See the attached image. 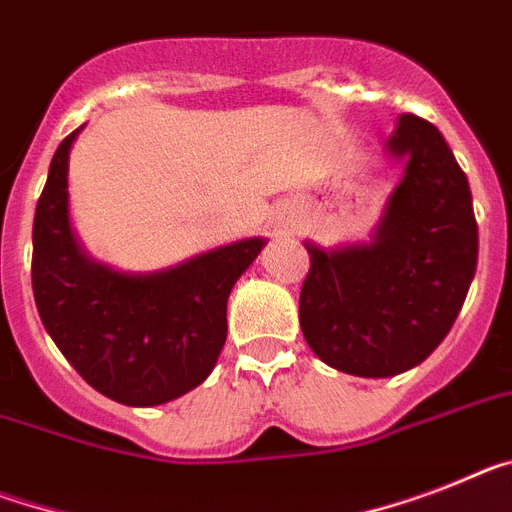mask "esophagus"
Returning a JSON list of instances; mask_svg holds the SVG:
<instances>
[{"instance_id":"esophagus-1","label":"esophagus","mask_w":512,"mask_h":512,"mask_svg":"<svg viewBox=\"0 0 512 512\" xmlns=\"http://www.w3.org/2000/svg\"><path fill=\"white\" fill-rule=\"evenodd\" d=\"M273 223H276V231H286L291 223V205L281 203L276 205V213H273Z\"/></svg>"}]
</instances>
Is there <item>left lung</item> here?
<instances>
[{"label":"left lung","instance_id":"left-lung-1","mask_svg":"<svg viewBox=\"0 0 512 512\" xmlns=\"http://www.w3.org/2000/svg\"><path fill=\"white\" fill-rule=\"evenodd\" d=\"M385 153L403 163L369 242H304L299 325L328 367L393 377L422 364L453 328L479 257L468 179L435 124L395 119Z\"/></svg>","mask_w":512,"mask_h":512}]
</instances>
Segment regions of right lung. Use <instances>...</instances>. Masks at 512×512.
Wrapping results in <instances>:
<instances>
[{
  "mask_svg": "<svg viewBox=\"0 0 512 512\" xmlns=\"http://www.w3.org/2000/svg\"><path fill=\"white\" fill-rule=\"evenodd\" d=\"M83 127L57 148L36 205L38 315L90 388L124 406H161L213 372L226 343L231 289L268 242L249 236L153 273L98 263L70 216V150Z\"/></svg>",
  "mask_w": 512,
  "mask_h": 512,
  "instance_id": "right-lung-1",
  "label": "right lung"
}]
</instances>
